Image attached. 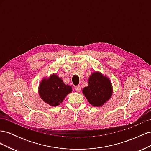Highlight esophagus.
Returning <instances> with one entry per match:
<instances>
[{"label": "esophagus", "mask_w": 151, "mask_h": 151, "mask_svg": "<svg viewBox=\"0 0 151 151\" xmlns=\"http://www.w3.org/2000/svg\"><path fill=\"white\" fill-rule=\"evenodd\" d=\"M75 89H76V91H77V92H80L81 91V86L79 85L75 87Z\"/></svg>", "instance_id": "obj_1"}]
</instances>
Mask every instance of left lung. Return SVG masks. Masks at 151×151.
<instances>
[{"mask_svg": "<svg viewBox=\"0 0 151 151\" xmlns=\"http://www.w3.org/2000/svg\"><path fill=\"white\" fill-rule=\"evenodd\" d=\"M113 88L110 80L98 72L89 76V84L83 90V93L89 103L94 106H101L110 99Z\"/></svg>", "mask_w": 151, "mask_h": 151, "instance_id": "8db88e82", "label": "left lung"}]
</instances>
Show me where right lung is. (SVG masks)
Listing matches in <instances>:
<instances>
[{"instance_id": "right-lung-1", "label": "right lung", "mask_w": 151, "mask_h": 151, "mask_svg": "<svg viewBox=\"0 0 151 151\" xmlns=\"http://www.w3.org/2000/svg\"><path fill=\"white\" fill-rule=\"evenodd\" d=\"M72 87L65 85L57 74L48 79L44 78L40 84L38 93L43 101L52 106H57L62 103L66 96L72 92Z\"/></svg>"}]
</instances>
